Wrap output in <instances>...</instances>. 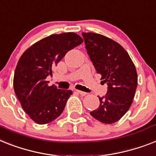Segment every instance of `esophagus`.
Here are the masks:
<instances>
[{
	"label": "esophagus",
	"mask_w": 156,
	"mask_h": 156,
	"mask_svg": "<svg viewBox=\"0 0 156 156\" xmlns=\"http://www.w3.org/2000/svg\"><path fill=\"white\" fill-rule=\"evenodd\" d=\"M77 92H78L79 94H81L82 96H86L87 94V93H86V92H83V91H81V90H76Z\"/></svg>",
	"instance_id": "esophagus-1"
}]
</instances>
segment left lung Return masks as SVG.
I'll return each instance as SVG.
<instances>
[{
  "label": "left lung",
  "instance_id": "left-lung-1",
  "mask_svg": "<svg viewBox=\"0 0 156 156\" xmlns=\"http://www.w3.org/2000/svg\"><path fill=\"white\" fill-rule=\"evenodd\" d=\"M82 34L96 71L108 86L106 96L99 98L98 108L90 115L101 122L114 123L131 107L138 85L136 69L128 53L118 42L102 34Z\"/></svg>",
  "mask_w": 156,
  "mask_h": 156
}]
</instances>
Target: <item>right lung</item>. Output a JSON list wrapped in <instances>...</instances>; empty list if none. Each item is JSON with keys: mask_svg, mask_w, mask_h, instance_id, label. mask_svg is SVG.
<instances>
[{"mask_svg": "<svg viewBox=\"0 0 156 156\" xmlns=\"http://www.w3.org/2000/svg\"><path fill=\"white\" fill-rule=\"evenodd\" d=\"M82 42L75 33L52 34L34 43L19 59L13 88L25 112L36 123H49L62 113L73 92L49 87L46 78L67 52Z\"/></svg>", "mask_w": 156, "mask_h": 156, "instance_id": "obj_1", "label": "right lung"}]
</instances>
